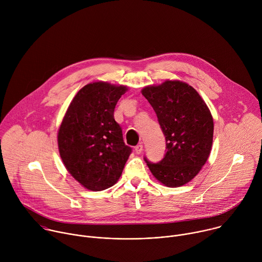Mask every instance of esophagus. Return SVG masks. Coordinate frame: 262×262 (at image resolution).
Returning <instances> with one entry per match:
<instances>
[{
  "label": "esophagus",
  "mask_w": 262,
  "mask_h": 262,
  "mask_svg": "<svg viewBox=\"0 0 262 262\" xmlns=\"http://www.w3.org/2000/svg\"><path fill=\"white\" fill-rule=\"evenodd\" d=\"M143 151V145H137L136 147H135V152L137 154V155H140L141 152Z\"/></svg>",
  "instance_id": "obj_1"
}]
</instances>
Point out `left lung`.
<instances>
[{
  "label": "left lung",
  "mask_w": 262,
  "mask_h": 262,
  "mask_svg": "<svg viewBox=\"0 0 262 262\" xmlns=\"http://www.w3.org/2000/svg\"><path fill=\"white\" fill-rule=\"evenodd\" d=\"M142 94L154 107L166 140L163 160H144L159 181L177 188L191 181L209 157L213 136L211 114L198 92L179 81L145 87Z\"/></svg>",
  "instance_id": "obj_1"
}]
</instances>
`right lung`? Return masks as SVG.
Returning <instances> with one entry per match:
<instances>
[{
    "label": "right lung",
    "instance_id": "obj_1",
    "mask_svg": "<svg viewBox=\"0 0 262 262\" xmlns=\"http://www.w3.org/2000/svg\"><path fill=\"white\" fill-rule=\"evenodd\" d=\"M126 90L103 82L86 85L72 99L61 123V159L88 190L102 191L114 185L132 154L114 119L116 103Z\"/></svg>",
    "mask_w": 262,
    "mask_h": 262
}]
</instances>
